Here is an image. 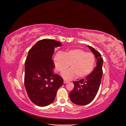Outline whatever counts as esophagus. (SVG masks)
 <instances>
[{"label":"esophagus","mask_w":126,"mask_h":126,"mask_svg":"<svg viewBox=\"0 0 126 126\" xmlns=\"http://www.w3.org/2000/svg\"><path fill=\"white\" fill-rule=\"evenodd\" d=\"M63 83H64V84H66V83H68V81H67V80H64Z\"/></svg>","instance_id":"1"}]
</instances>
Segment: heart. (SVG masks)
Instances as JSON below:
<instances>
[{
  "label": "heart",
  "mask_w": 126,
  "mask_h": 126,
  "mask_svg": "<svg viewBox=\"0 0 126 126\" xmlns=\"http://www.w3.org/2000/svg\"><path fill=\"white\" fill-rule=\"evenodd\" d=\"M56 70H66L70 65L71 68L62 73L61 75L66 79L85 78L90 75L94 70L96 58L92 53L86 52L80 48H74L64 52H59L54 58Z\"/></svg>",
  "instance_id": "heart-1"
}]
</instances>
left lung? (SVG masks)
<instances>
[{
    "label": "left lung",
    "mask_w": 126,
    "mask_h": 126,
    "mask_svg": "<svg viewBox=\"0 0 126 126\" xmlns=\"http://www.w3.org/2000/svg\"><path fill=\"white\" fill-rule=\"evenodd\" d=\"M96 59V66L90 75L85 79L73 82L74 88L69 96L72 103L78 105H85L94 99L101 83L103 75V59L100 53L94 48L88 46Z\"/></svg>",
    "instance_id": "obj_1"
}]
</instances>
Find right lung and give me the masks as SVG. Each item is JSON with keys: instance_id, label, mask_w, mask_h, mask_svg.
<instances>
[{"instance_id": "right-lung-1", "label": "right lung", "mask_w": 126, "mask_h": 126, "mask_svg": "<svg viewBox=\"0 0 126 126\" xmlns=\"http://www.w3.org/2000/svg\"><path fill=\"white\" fill-rule=\"evenodd\" d=\"M61 46L59 41L43 39L28 52L25 62V86L30 99L38 106L51 104L63 84V79L54 73L52 61L54 48Z\"/></svg>"}]
</instances>
